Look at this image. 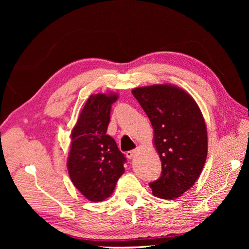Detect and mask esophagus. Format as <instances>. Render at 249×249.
I'll return each instance as SVG.
<instances>
[{"label": "esophagus", "instance_id": "34e87169", "mask_svg": "<svg viewBox=\"0 0 249 249\" xmlns=\"http://www.w3.org/2000/svg\"><path fill=\"white\" fill-rule=\"evenodd\" d=\"M137 154V150L134 149V150H129V152H126V157L129 158V159H133V158L135 157V155Z\"/></svg>", "mask_w": 249, "mask_h": 249}]
</instances>
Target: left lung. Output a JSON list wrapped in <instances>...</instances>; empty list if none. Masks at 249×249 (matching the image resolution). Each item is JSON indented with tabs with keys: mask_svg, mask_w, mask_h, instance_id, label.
Here are the masks:
<instances>
[{
	"mask_svg": "<svg viewBox=\"0 0 249 249\" xmlns=\"http://www.w3.org/2000/svg\"><path fill=\"white\" fill-rule=\"evenodd\" d=\"M154 127L161 177L149 183L157 197H179L200 176L208 154L205 119L193 97L168 84L132 90Z\"/></svg>",
	"mask_w": 249,
	"mask_h": 249,
	"instance_id": "left-lung-1",
	"label": "left lung"
}]
</instances>
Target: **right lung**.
<instances>
[{"mask_svg":"<svg viewBox=\"0 0 249 249\" xmlns=\"http://www.w3.org/2000/svg\"><path fill=\"white\" fill-rule=\"evenodd\" d=\"M116 94H92L71 131L67 169L72 184L90 201L108 198L124 175L126 159L107 135Z\"/></svg>","mask_w":249,"mask_h":249,"instance_id":"obj_1","label":"right lung"}]
</instances>
